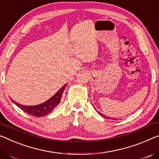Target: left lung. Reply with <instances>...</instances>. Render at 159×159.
Segmentation results:
<instances>
[{"label": "left lung", "instance_id": "left-lung-1", "mask_svg": "<svg viewBox=\"0 0 159 159\" xmlns=\"http://www.w3.org/2000/svg\"><path fill=\"white\" fill-rule=\"evenodd\" d=\"M98 114L99 115H101V116H103L104 118H108V117L107 116H105V115H103V114H102V113H101L100 112H98ZM108 118H109V117H108Z\"/></svg>", "mask_w": 159, "mask_h": 159}]
</instances>
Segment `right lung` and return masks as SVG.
<instances>
[{
	"mask_svg": "<svg viewBox=\"0 0 159 159\" xmlns=\"http://www.w3.org/2000/svg\"><path fill=\"white\" fill-rule=\"evenodd\" d=\"M66 86H67V84H65L64 86L61 87V89H59L54 96H52L51 98L48 99V101H46V102L41 103L37 106H24L16 102V101L12 100V99L11 101H13L18 108H20V109H22L23 111H25V113H28V114L34 116L35 117H42L47 115L48 113H51V111L58 105L59 103L61 102L62 94L63 93V91H64L66 89Z\"/></svg>",
	"mask_w": 159,
	"mask_h": 159,
	"instance_id": "obj_1",
	"label": "right lung"
}]
</instances>
